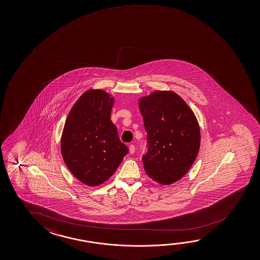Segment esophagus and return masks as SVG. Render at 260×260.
<instances>
[{"instance_id": "34e87169", "label": "esophagus", "mask_w": 260, "mask_h": 260, "mask_svg": "<svg viewBox=\"0 0 260 260\" xmlns=\"http://www.w3.org/2000/svg\"><path fill=\"white\" fill-rule=\"evenodd\" d=\"M135 149H136V148H135V146H134V145H129V148H128V149H129V153H134V152H135Z\"/></svg>"}]
</instances>
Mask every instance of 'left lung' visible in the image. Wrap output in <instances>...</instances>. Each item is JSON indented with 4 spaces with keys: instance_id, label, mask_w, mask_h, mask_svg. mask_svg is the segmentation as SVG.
Masks as SVG:
<instances>
[{
    "instance_id": "8db88e82",
    "label": "left lung",
    "mask_w": 260,
    "mask_h": 260,
    "mask_svg": "<svg viewBox=\"0 0 260 260\" xmlns=\"http://www.w3.org/2000/svg\"><path fill=\"white\" fill-rule=\"evenodd\" d=\"M139 106L147 132L145 171L157 183H174L190 169L200 150L196 116L173 91L156 90L141 98Z\"/></svg>"
}]
</instances>
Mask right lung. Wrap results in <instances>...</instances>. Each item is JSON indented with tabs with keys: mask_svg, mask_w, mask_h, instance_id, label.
<instances>
[{
	"mask_svg": "<svg viewBox=\"0 0 260 260\" xmlns=\"http://www.w3.org/2000/svg\"><path fill=\"white\" fill-rule=\"evenodd\" d=\"M114 99L103 89L82 94L64 125L60 150L75 178L88 186H98L114 174L128 147L119 140L111 120Z\"/></svg>",
	"mask_w": 260,
	"mask_h": 260,
	"instance_id": "add662e5",
	"label": "right lung"
}]
</instances>
